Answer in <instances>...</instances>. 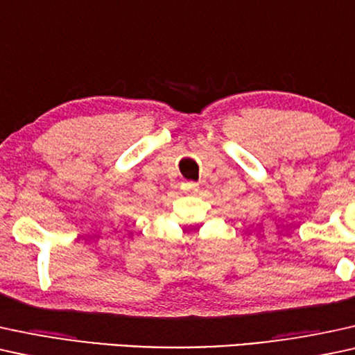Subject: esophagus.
<instances>
[{
  "instance_id": "34e87169",
  "label": "esophagus",
  "mask_w": 355,
  "mask_h": 355,
  "mask_svg": "<svg viewBox=\"0 0 355 355\" xmlns=\"http://www.w3.org/2000/svg\"><path fill=\"white\" fill-rule=\"evenodd\" d=\"M198 183L195 182H183L182 183V191L187 193V195H195V193H198Z\"/></svg>"
}]
</instances>
